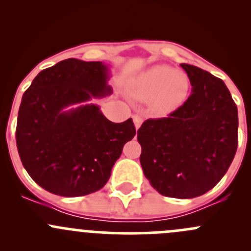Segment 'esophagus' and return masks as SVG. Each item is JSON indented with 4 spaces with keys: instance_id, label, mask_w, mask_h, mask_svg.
I'll use <instances>...</instances> for the list:
<instances>
[{
    "instance_id": "1",
    "label": "esophagus",
    "mask_w": 251,
    "mask_h": 251,
    "mask_svg": "<svg viewBox=\"0 0 251 251\" xmlns=\"http://www.w3.org/2000/svg\"><path fill=\"white\" fill-rule=\"evenodd\" d=\"M132 119H133V123H135L136 130H138V128L141 127L142 123H143V119H142V116L140 115H133Z\"/></svg>"
}]
</instances>
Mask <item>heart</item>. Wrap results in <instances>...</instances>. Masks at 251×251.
Returning <instances> with one entry per match:
<instances>
[{"label":"heart","instance_id":"b5f03b06","mask_svg":"<svg viewBox=\"0 0 251 251\" xmlns=\"http://www.w3.org/2000/svg\"><path fill=\"white\" fill-rule=\"evenodd\" d=\"M191 91V80L186 73L168 65H154L136 80L135 93L151 105L158 115H169L183 105Z\"/></svg>","mask_w":251,"mask_h":251}]
</instances>
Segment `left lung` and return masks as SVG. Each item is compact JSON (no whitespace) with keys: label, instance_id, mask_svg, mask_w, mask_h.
<instances>
[{"label":"left lung","instance_id":"8db88e82","mask_svg":"<svg viewBox=\"0 0 251 251\" xmlns=\"http://www.w3.org/2000/svg\"><path fill=\"white\" fill-rule=\"evenodd\" d=\"M192 93L169 118L149 119L137 131L144 176L161 196L189 199L214 188L238 146V110L221 78L181 64Z\"/></svg>","mask_w":251,"mask_h":251}]
</instances>
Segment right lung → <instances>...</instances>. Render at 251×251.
I'll return each mask as SVG.
<instances>
[{
	"label": "right lung",
	"instance_id": "1",
	"mask_svg": "<svg viewBox=\"0 0 251 251\" xmlns=\"http://www.w3.org/2000/svg\"><path fill=\"white\" fill-rule=\"evenodd\" d=\"M110 68L69 58L42 70L23 95L17 148L39 186L62 197L100 191L126 142L136 135L132 119L111 123L92 100L113 93Z\"/></svg>",
	"mask_w": 251,
	"mask_h": 251
}]
</instances>
